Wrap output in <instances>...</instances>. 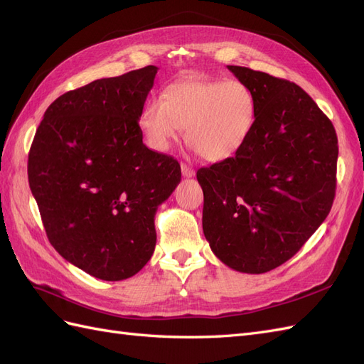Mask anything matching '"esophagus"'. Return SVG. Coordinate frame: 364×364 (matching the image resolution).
Instances as JSON below:
<instances>
[{
    "mask_svg": "<svg viewBox=\"0 0 364 364\" xmlns=\"http://www.w3.org/2000/svg\"><path fill=\"white\" fill-rule=\"evenodd\" d=\"M181 170H182V174H183V178H193V176L196 174V171H194V168L193 167H190V165H186V164H181Z\"/></svg>",
    "mask_w": 364,
    "mask_h": 364,
    "instance_id": "obj_1",
    "label": "esophagus"
}]
</instances>
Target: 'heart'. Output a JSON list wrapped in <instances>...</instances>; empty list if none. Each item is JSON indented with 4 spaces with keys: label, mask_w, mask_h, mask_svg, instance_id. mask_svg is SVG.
I'll return each mask as SVG.
<instances>
[{
    "label": "heart",
    "mask_w": 364,
    "mask_h": 364,
    "mask_svg": "<svg viewBox=\"0 0 364 364\" xmlns=\"http://www.w3.org/2000/svg\"><path fill=\"white\" fill-rule=\"evenodd\" d=\"M257 102L238 80L190 75L142 106L139 127L153 150L167 151L186 129V142L208 162H223L243 149L255 124Z\"/></svg>",
    "instance_id": "obj_1"
}]
</instances>
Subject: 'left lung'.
Instances as JSON below:
<instances>
[{
    "mask_svg": "<svg viewBox=\"0 0 364 364\" xmlns=\"http://www.w3.org/2000/svg\"><path fill=\"white\" fill-rule=\"evenodd\" d=\"M257 102L255 124L234 158L197 171L203 234L215 257L243 273L279 267L331 211L337 135L301 86L228 65Z\"/></svg>",
    "mask_w": 364,
    "mask_h": 364,
    "instance_id": "left-lung-1",
    "label": "left lung"
}]
</instances>
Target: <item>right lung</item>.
I'll list each match as a JSON object with an SVG mask.
<instances>
[{
    "instance_id": "add662e5",
    "label": "right lung",
    "mask_w": 364,
    "mask_h": 364,
    "mask_svg": "<svg viewBox=\"0 0 364 364\" xmlns=\"http://www.w3.org/2000/svg\"><path fill=\"white\" fill-rule=\"evenodd\" d=\"M158 67L94 80L54 100L28 153V183L51 246L103 281L136 274L156 246L155 214L181 165L142 142Z\"/></svg>"
}]
</instances>
